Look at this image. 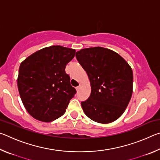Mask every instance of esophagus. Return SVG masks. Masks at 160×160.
Segmentation results:
<instances>
[{"mask_svg":"<svg viewBox=\"0 0 160 160\" xmlns=\"http://www.w3.org/2000/svg\"><path fill=\"white\" fill-rule=\"evenodd\" d=\"M81 87H82V85H80L79 86L76 87V90H77V91H79V90H80V89L81 88Z\"/></svg>","mask_w":160,"mask_h":160,"instance_id":"34e87169","label":"esophagus"}]
</instances>
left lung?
<instances>
[{"instance_id": "8db88e82", "label": "left lung", "mask_w": 160, "mask_h": 160, "mask_svg": "<svg viewBox=\"0 0 160 160\" xmlns=\"http://www.w3.org/2000/svg\"><path fill=\"white\" fill-rule=\"evenodd\" d=\"M75 56L91 85L90 97L81 102L85 115L99 123L116 121L125 112L131 98V67L118 53L100 47L83 48Z\"/></svg>"}]
</instances>
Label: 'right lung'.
<instances>
[{"instance_id":"1","label":"right lung","mask_w":160,"mask_h":160,"mask_svg":"<svg viewBox=\"0 0 160 160\" xmlns=\"http://www.w3.org/2000/svg\"><path fill=\"white\" fill-rule=\"evenodd\" d=\"M72 48L51 46L28 56L20 63L18 88L24 107L32 117L51 122L66 112L76 90L65 68L74 58Z\"/></svg>"}]
</instances>
